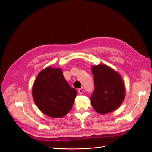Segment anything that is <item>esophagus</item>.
Segmentation results:
<instances>
[{
  "instance_id": "obj_1",
  "label": "esophagus",
  "mask_w": 152,
  "mask_h": 152,
  "mask_svg": "<svg viewBox=\"0 0 152 152\" xmlns=\"http://www.w3.org/2000/svg\"><path fill=\"white\" fill-rule=\"evenodd\" d=\"M78 92H79V94L83 93V92H84V89H83V87H81V88L79 89V90H78Z\"/></svg>"
}]
</instances>
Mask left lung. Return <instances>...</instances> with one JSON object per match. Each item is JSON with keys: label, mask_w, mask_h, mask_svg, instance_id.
Here are the masks:
<instances>
[{"label": "left lung", "mask_w": 152, "mask_h": 152, "mask_svg": "<svg viewBox=\"0 0 152 152\" xmlns=\"http://www.w3.org/2000/svg\"><path fill=\"white\" fill-rule=\"evenodd\" d=\"M91 70L95 86L91 96L92 106L100 114L114 111L125 98V86L121 75L103 64L94 65Z\"/></svg>", "instance_id": "obj_1"}]
</instances>
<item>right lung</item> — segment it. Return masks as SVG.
I'll return each instance as SVG.
<instances>
[{
	"label": "right lung",
	"instance_id": "1",
	"mask_svg": "<svg viewBox=\"0 0 152 152\" xmlns=\"http://www.w3.org/2000/svg\"><path fill=\"white\" fill-rule=\"evenodd\" d=\"M32 96L43 113L50 117L61 118L71 110L77 91L68 84L61 68L48 66L37 76Z\"/></svg>",
	"mask_w": 152,
	"mask_h": 152
}]
</instances>
